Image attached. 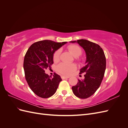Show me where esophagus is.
<instances>
[{
    "label": "esophagus",
    "instance_id": "34e87169",
    "mask_svg": "<svg viewBox=\"0 0 128 128\" xmlns=\"http://www.w3.org/2000/svg\"><path fill=\"white\" fill-rule=\"evenodd\" d=\"M61 78L62 80H64V79H66V78H69V76H64V75H61Z\"/></svg>",
    "mask_w": 128,
    "mask_h": 128
}]
</instances>
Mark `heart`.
I'll return each instance as SVG.
<instances>
[{"instance_id":"heart-1","label":"heart","mask_w":128,"mask_h":128,"mask_svg":"<svg viewBox=\"0 0 128 128\" xmlns=\"http://www.w3.org/2000/svg\"><path fill=\"white\" fill-rule=\"evenodd\" d=\"M69 51L72 54L74 57H78L82 54V50L78 46L76 45H71L68 47ZM60 54V50H58L55 52L53 54V60L56 62L59 60ZM76 66L75 64H67L61 63L57 67V70L59 72L64 75H69L72 72L75 70Z\"/></svg>"}]
</instances>
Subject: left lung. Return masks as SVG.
<instances>
[{"mask_svg": "<svg viewBox=\"0 0 128 128\" xmlns=\"http://www.w3.org/2000/svg\"><path fill=\"white\" fill-rule=\"evenodd\" d=\"M69 42L78 43L86 52V66L80 70V74L85 73V78L78 79L72 90L77 97L86 99L94 94L101 84L106 70V57L102 48L94 42L83 39Z\"/></svg>", "mask_w": 128, "mask_h": 128, "instance_id": "1", "label": "left lung"}]
</instances>
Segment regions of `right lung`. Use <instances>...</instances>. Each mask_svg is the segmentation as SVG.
<instances>
[{
	"label": "right lung",
	"mask_w": 128,
	"mask_h": 128,
	"mask_svg": "<svg viewBox=\"0 0 128 128\" xmlns=\"http://www.w3.org/2000/svg\"><path fill=\"white\" fill-rule=\"evenodd\" d=\"M67 42L39 41L31 45L26 54L24 62L26 80L31 90L40 97H51L62 80L56 73L51 78L45 70L53 64L54 53Z\"/></svg>",
	"instance_id": "right-lung-1"
}]
</instances>
